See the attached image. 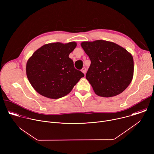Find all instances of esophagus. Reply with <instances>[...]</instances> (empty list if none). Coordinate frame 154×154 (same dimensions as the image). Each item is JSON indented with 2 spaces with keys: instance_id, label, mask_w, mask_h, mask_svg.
<instances>
[{
  "instance_id": "34e87169",
  "label": "esophagus",
  "mask_w": 154,
  "mask_h": 154,
  "mask_svg": "<svg viewBox=\"0 0 154 154\" xmlns=\"http://www.w3.org/2000/svg\"><path fill=\"white\" fill-rule=\"evenodd\" d=\"M82 72L85 74V73L86 72V68H85V67H84V68H83L82 69Z\"/></svg>"
}]
</instances>
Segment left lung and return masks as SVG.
<instances>
[{
  "label": "left lung",
  "instance_id": "left-lung-1",
  "mask_svg": "<svg viewBox=\"0 0 154 154\" xmlns=\"http://www.w3.org/2000/svg\"><path fill=\"white\" fill-rule=\"evenodd\" d=\"M81 46L91 60L86 79L95 93L109 97L122 93L133 79L132 55L117 44L104 40L84 41Z\"/></svg>",
  "mask_w": 154,
  "mask_h": 154
}]
</instances>
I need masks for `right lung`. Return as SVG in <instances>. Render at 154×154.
Returning a JSON list of instances; mask_svg holds the SVG:
<instances>
[{"instance_id":"right-lung-1","label":"right lung","mask_w":154,"mask_h":154,"mask_svg":"<svg viewBox=\"0 0 154 154\" xmlns=\"http://www.w3.org/2000/svg\"><path fill=\"white\" fill-rule=\"evenodd\" d=\"M76 46L75 42L49 43L33 54L27 63L26 74L36 91L50 99L62 97L71 91L84 77L69 57Z\"/></svg>"}]
</instances>
